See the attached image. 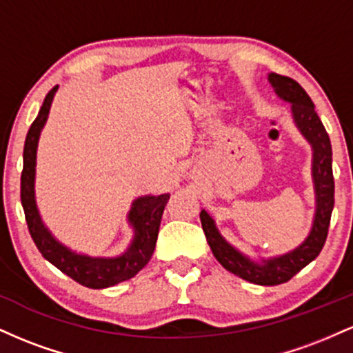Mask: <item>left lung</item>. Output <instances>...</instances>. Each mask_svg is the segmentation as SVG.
Here are the masks:
<instances>
[{"label":"left lung","instance_id":"obj_1","mask_svg":"<svg viewBox=\"0 0 353 353\" xmlns=\"http://www.w3.org/2000/svg\"><path fill=\"white\" fill-rule=\"evenodd\" d=\"M269 81L282 99L292 103L295 124L314 149L312 174H314L315 196H317V210H315L314 225H312L309 237L292 252L269 259V261H264V264H255L222 239L216 229V224L205 210L201 212V222L205 239H208L210 250L222 267H225L229 272L239 275L244 281L259 283V285H279V283L290 281L299 270H302L317 257L327 241L335 202L330 137L327 134L319 114L315 112L314 103H312L305 89L292 78L272 72V74H269Z\"/></svg>","mask_w":353,"mask_h":353}]
</instances>
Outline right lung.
<instances>
[{
  "label": "right lung",
  "mask_w": 353,
  "mask_h": 353,
  "mask_svg": "<svg viewBox=\"0 0 353 353\" xmlns=\"http://www.w3.org/2000/svg\"><path fill=\"white\" fill-rule=\"evenodd\" d=\"M58 88V86H56ZM56 88H52L43 101L39 114L31 124L24 141L23 151V172H21V204L26 217L28 229L33 237L36 247L46 261L56 265L63 274L71 277L81 285L89 289H106L116 283L134 277L156 249L157 234H159L161 219L165 204L169 201V194L161 196H144L132 202L129 222L134 228V239L129 249L123 255L114 259L88 257L71 252L68 247L61 245L50 230L43 225L38 208L34 201V168H36V148H38L39 132L46 123L50 108L52 103Z\"/></svg>",
  "instance_id": "right-lung-1"
}]
</instances>
